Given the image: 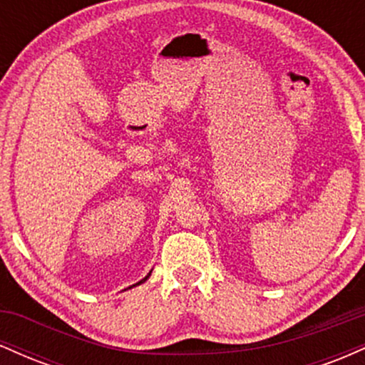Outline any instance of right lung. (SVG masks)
<instances>
[{"instance_id":"1","label":"right lung","mask_w":365,"mask_h":365,"mask_svg":"<svg viewBox=\"0 0 365 365\" xmlns=\"http://www.w3.org/2000/svg\"><path fill=\"white\" fill-rule=\"evenodd\" d=\"M149 276H150V273H149L148 276H145V278H144V279H140V282H139V283H135V284H140V283H144V282H145V279H148V278H149ZM135 284H133V287H135Z\"/></svg>"}]
</instances>
